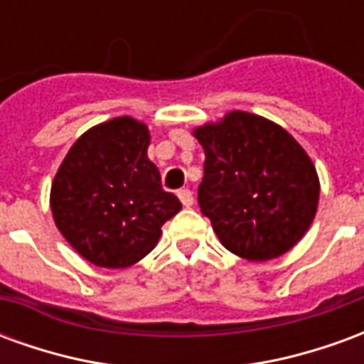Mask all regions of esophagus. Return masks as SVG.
<instances>
[{
	"label": "esophagus",
	"instance_id": "obj_1",
	"mask_svg": "<svg viewBox=\"0 0 364 364\" xmlns=\"http://www.w3.org/2000/svg\"><path fill=\"white\" fill-rule=\"evenodd\" d=\"M177 197H179V200L183 203V206H187V208H189V206H193V200H195V198H193V193H191L189 189L177 191Z\"/></svg>",
	"mask_w": 364,
	"mask_h": 364
}]
</instances>
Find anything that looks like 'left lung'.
Returning a JSON list of instances; mask_svg holds the SVG:
<instances>
[{
  "label": "left lung",
  "instance_id": "obj_1",
  "mask_svg": "<svg viewBox=\"0 0 364 364\" xmlns=\"http://www.w3.org/2000/svg\"><path fill=\"white\" fill-rule=\"evenodd\" d=\"M205 150L198 205L222 245L247 261L281 257L310 228L320 181L279 124L244 111L193 130Z\"/></svg>",
  "mask_w": 364,
  "mask_h": 364
}]
</instances>
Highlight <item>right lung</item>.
I'll use <instances>...</instances> for the list:
<instances>
[{"label":"right lung","mask_w":364,"mask_h":364,"mask_svg":"<svg viewBox=\"0 0 364 364\" xmlns=\"http://www.w3.org/2000/svg\"><path fill=\"white\" fill-rule=\"evenodd\" d=\"M150 130L132 117L101 122L70 148L52 181L50 208L66 242L97 267L124 269L156 247L181 210L148 159Z\"/></svg>","instance_id":"obj_1"}]
</instances>
